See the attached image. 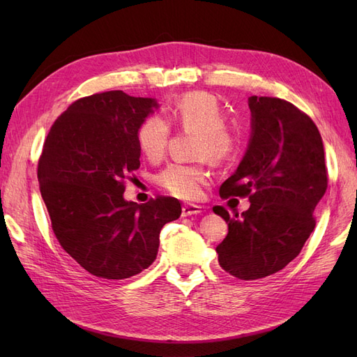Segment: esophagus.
<instances>
[{"label":"esophagus","mask_w":357,"mask_h":357,"mask_svg":"<svg viewBox=\"0 0 357 357\" xmlns=\"http://www.w3.org/2000/svg\"><path fill=\"white\" fill-rule=\"evenodd\" d=\"M204 211V207L197 204H185L181 208V214L183 215H192V214H199Z\"/></svg>","instance_id":"esophagus-1"}]
</instances>
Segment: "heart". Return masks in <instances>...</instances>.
<instances>
[{
  "label": "heart",
  "instance_id": "obj_1",
  "mask_svg": "<svg viewBox=\"0 0 357 357\" xmlns=\"http://www.w3.org/2000/svg\"><path fill=\"white\" fill-rule=\"evenodd\" d=\"M220 101L207 92L180 95L169 107V122L181 131L195 132L192 155L208 158L214 164H225L238 153L241 147L240 129L223 121ZM171 138V126L164 117L152 114L137 129V146L149 160L156 162L165 155ZM210 180L207 159L195 164H169L156 176V183L171 195L195 199Z\"/></svg>",
  "mask_w": 357,
  "mask_h": 357
}]
</instances>
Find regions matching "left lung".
<instances>
[{
  "mask_svg": "<svg viewBox=\"0 0 357 357\" xmlns=\"http://www.w3.org/2000/svg\"><path fill=\"white\" fill-rule=\"evenodd\" d=\"M252 138L241 164L222 183L220 197L248 198L250 208L231 215L215 247L219 264L240 280L278 273L301 253L314 231V210L328 189L325 150L316 123L291 102L250 96Z\"/></svg>",
  "mask_w": 357,
  "mask_h": 357,
  "instance_id": "1",
  "label": "left lung"
}]
</instances>
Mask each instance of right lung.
I'll use <instances>...</instances> for the list:
<instances>
[{
	"instance_id": "1",
	"label": "right lung",
	"mask_w": 357,
	"mask_h": 357,
	"mask_svg": "<svg viewBox=\"0 0 357 357\" xmlns=\"http://www.w3.org/2000/svg\"><path fill=\"white\" fill-rule=\"evenodd\" d=\"M158 107L122 91L74 101L52 125L38 160L40 192L61 247L95 277L123 280L153 264L164 225L180 218L171 197L123 199L139 168L137 129Z\"/></svg>"
}]
</instances>
